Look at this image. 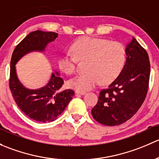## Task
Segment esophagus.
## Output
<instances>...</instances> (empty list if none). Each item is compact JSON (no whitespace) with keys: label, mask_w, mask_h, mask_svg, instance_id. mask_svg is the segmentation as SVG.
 <instances>
[{"label":"esophagus","mask_w":159,"mask_h":159,"mask_svg":"<svg viewBox=\"0 0 159 159\" xmlns=\"http://www.w3.org/2000/svg\"><path fill=\"white\" fill-rule=\"evenodd\" d=\"M76 95H81V96H83V95L86 94L85 92H81V91H76Z\"/></svg>","instance_id":"34e87169"}]
</instances>
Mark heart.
Here are the masks:
<instances>
[{
	"label": "heart",
	"mask_w": 159,
	"mask_h": 159,
	"mask_svg": "<svg viewBox=\"0 0 159 159\" xmlns=\"http://www.w3.org/2000/svg\"><path fill=\"white\" fill-rule=\"evenodd\" d=\"M73 56L62 54L58 58V67L67 75L76 70L78 60H88L87 73L74 76L67 82L68 86L77 91L93 89L100 83H109L121 73L126 61L124 46L119 42L93 37H83L70 47Z\"/></svg>",
	"instance_id": "obj_1"
}]
</instances>
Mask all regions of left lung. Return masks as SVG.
<instances>
[{"instance_id": "8db88e82", "label": "left lung", "mask_w": 159, "mask_h": 159, "mask_svg": "<svg viewBox=\"0 0 159 159\" xmlns=\"http://www.w3.org/2000/svg\"><path fill=\"white\" fill-rule=\"evenodd\" d=\"M126 61L123 70L106 89L99 93L92 115L108 126L124 123L139 109L148 88L150 63L146 50L132 37L125 48Z\"/></svg>"}]
</instances>
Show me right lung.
<instances>
[{"label":"right lung","instance_id":"1","mask_svg":"<svg viewBox=\"0 0 159 159\" xmlns=\"http://www.w3.org/2000/svg\"><path fill=\"white\" fill-rule=\"evenodd\" d=\"M57 37L58 34L54 32H31L15 47L11 57L9 86L13 97L24 114L38 122L45 123L56 120L73 99L74 91L60 89L63 80L57 71L52 73L45 86L37 89H27L20 82L15 65L27 53L43 52L47 44L54 41Z\"/></svg>","mask_w":159,"mask_h":159}]
</instances>
